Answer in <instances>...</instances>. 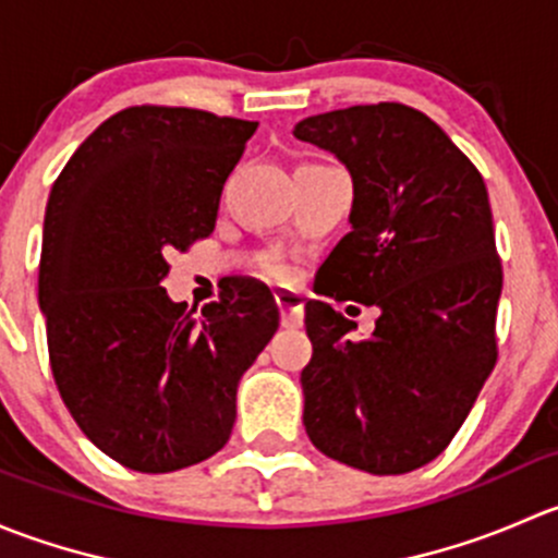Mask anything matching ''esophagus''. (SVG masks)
<instances>
[{
  "instance_id": "1",
  "label": "esophagus",
  "mask_w": 558,
  "mask_h": 558,
  "mask_svg": "<svg viewBox=\"0 0 558 558\" xmlns=\"http://www.w3.org/2000/svg\"><path fill=\"white\" fill-rule=\"evenodd\" d=\"M275 302H278L280 307V324H283L286 329H300L302 318H305L300 294H294V291H278V294H275Z\"/></svg>"
}]
</instances>
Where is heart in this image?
<instances>
[{"label": "heart", "mask_w": 558, "mask_h": 558, "mask_svg": "<svg viewBox=\"0 0 558 558\" xmlns=\"http://www.w3.org/2000/svg\"><path fill=\"white\" fill-rule=\"evenodd\" d=\"M264 272L272 275V278H283V275H286V267H283V264L278 262V258H269V262L264 264Z\"/></svg>", "instance_id": "obj_1"}]
</instances>
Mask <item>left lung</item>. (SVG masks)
Masks as SVG:
<instances>
[{
	"label": "left lung",
	"mask_w": 558,
	"mask_h": 558,
	"mask_svg": "<svg viewBox=\"0 0 558 558\" xmlns=\"http://www.w3.org/2000/svg\"><path fill=\"white\" fill-rule=\"evenodd\" d=\"M353 180L351 232L320 264L331 300L378 307L375 331L305 305V429L320 453L402 475L446 451L497 364L502 264L481 172L424 112L380 102L294 126Z\"/></svg>",
	"instance_id": "obj_1"
}]
</instances>
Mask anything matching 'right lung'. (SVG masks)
I'll use <instances>...</instances> for the list:
<instances>
[{
  "label": "right lung",
  "mask_w": 558,
  "mask_h": 558,
  "mask_svg": "<svg viewBox=\"0 0 558 558\" xmlns=\"http://www.w3.org/2000/svg\"><path fill=\"white\" fill-rule=\"evenodd\" d=\"M258 123L126 107L72 154L45 207L39 311L50 369L83 435L118 464L174 472L227 446L238 384L278 331L267 286L172 302L167 256L216 229Z\"/></svg>",
  "instance_id": "1"
}]
</instances>
